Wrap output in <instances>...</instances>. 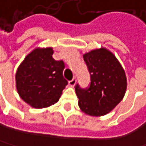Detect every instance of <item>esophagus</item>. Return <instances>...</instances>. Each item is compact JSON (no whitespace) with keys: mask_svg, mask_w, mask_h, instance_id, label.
Instances as JSON below:
<instances>
[{"mask_svg":"<svg viewBox=\"0 0 146 146\" xmlns=\"http://www.w3.org/2000/svg\"><path fill=\"white\" fill-rule=\"evenodd\" d=\"M76 85V79L75 78H74L72 80H70L69 81V86H72V87H74V86Z\"/></svg>","mask_w":146,"mask_h":146,"instance_id":"1","label":"esophagus"}]
</instances>
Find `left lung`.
I'll list each match as a JSON object with an SVG mask.
<instances>
[{"label":"left lung","mask_w":146,"mask_h":146,"mask_svg":"<svg viewBox=\"0 0 146 146\" xmlns=\"http://www.w3.org/2000/svg\"><path fill=\"white\" fill-rule=\"evenodd\" d=\"M91 85L86 90L75 86L81 111L91 116H103L112 111L123 99L127 91L125 71L115 55L106 48L84 54Z\"/></svg>","instance_id":"1"}]
</instances>
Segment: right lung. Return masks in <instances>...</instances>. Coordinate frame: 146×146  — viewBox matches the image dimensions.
<instances>
[{"label":"right lung","mask_w":146,"mask_h":146,"mask_svg":"<svg viewBox=\"0 0 146 146\" xmlns=\"http://www.w3.org/2000/svg\"><path fill=\"white\" fill-rule=\"evenodd\" d=\"M53 48H36L19 66L16 89L20 98L35 109H43L57 103L67 85L63 77L62 60H55Z\"/></svg>","instance_id":"obj_1"}]
</instances>
